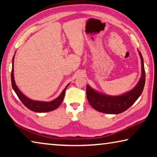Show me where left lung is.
<instances>
[{
    "instance_id": "1",
    "label": "left lung",
    "mask_w": 157,
    "mask_h": 157,
    "mask_svg": "<svg viewBox=\"0 0 157 157\" xmlns=\"http://www.w3.org/2000/svg\"><path fill=\"white\" fill-rule=\"evenodd\" d=\"M141 62V76L136 86L130 91L119 95H110L100 93L86 85L87 99L91 107L96 111L109 114L124 112L136 102L141 95L145 82L144 62L141 53L138 50Z\"/></svg>"
}]
</instances>
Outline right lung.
<instances>
[{"instance_id": "1", "label": "right lung", "mask_w": 157, "mask_h": 157, "mask_svg": "<svg viewBox=\"0 0 157 157\" xmlns=\"http://www.w3.org/2000/svg\"><path fill=\"white\" fill-rule=\"evenodd\" d=\"M16 53V52H15ZM12 59V73H11V81H12V89L15 91L16 94L19 98V100L22 102V103L26 107L28 108L29 109L34 111V112L37 113H44V112H48V111H51L55 109H56L62 104V101L64 98L66 89L67 88L69 84L66 85L65 89L63 90L62 92L61 93L60 95L55 100L48 101V102H46V101H38V100H32L30 98H28L26 95L23 94L22 92L20 91V89L18 88V86L16 84V82L14 80V57Z\"/></svg>"}]
</instances>
